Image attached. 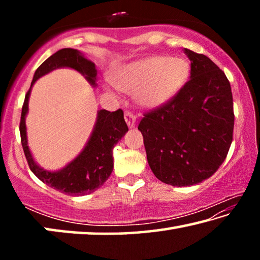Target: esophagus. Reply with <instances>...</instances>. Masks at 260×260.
<instances>
[{
  "label": "esophagus",
  "mask_w": 260,
  "mask_h": 260,
  "mask_svg": "<svg viewBox=\"0 0 260 260\" xmlns=\"http://www.w3.org/2000/svg\"><path fill=\"white\" fill-rule=\"evenodd\" d=\"M125 121H126V124H127V126L129 127V128H134L135 122H136V118L132 112H126L125 113Z\"/></svg>",
  "instance_id": "esophagus-1"
}]
</instances>
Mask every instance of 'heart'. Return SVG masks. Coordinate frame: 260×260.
<instances>
[{"label": "heart", "instance_id": "b5f03b06", "mask_svg": "<svg viewBox=\"0 0 260 260\" xmlns=\"http://www.w3.org/2000/svg\"><path fill=\"white\" fill-rule=\"evenodd\" d=\"M190 64L182 57L148 56L125 65L116 85L128 94H135L141 107L153 110L171 102L186 86Z\"/></svg>", "mask_w": 260, "mask_h": 260}]
</instances>
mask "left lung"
<instances>
[{"instance_id":"obj_1","label":"left lung","mask_w":260,"mask_h":260,"mask_svg":"<svg viewBox=\"0 0 260 260\" xmlns=\"http://www.w3.org/2000/svg\"><path fill=\"white\" fill-rule=\"evenodd\" d=\"M190 80L164 107L144 114L149 166L161 182L186 187L204 181L230 150L234 129L233 95L225 73L209 57L184 48Z\"/></svg>"}]
</instances>
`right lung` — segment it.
<instances>
[{
    "label": "right lung",
    "mask_w": 260,
    "mask_h": 260,
    "mask_svg": "<svg viewBox=\"0 0 260 260\" xmlns=\"http://www.w3.org/2000/svg\"><path fill=\"white\" fill-rule=\"evenodd\" d=\"M61 68L76 70L86 78L91 86H98V70L95 63L87 59L81 51L72 48H64L51 55L35 71L29 90L25 96L19 126L21 146L30 171L43 183L67 195L83 196L94 192L96 189L103 186L112 173L113 147L128 132V127L125 122L122 110L119 109L113 112L99 110L89 139L73 160L57 171H48L39 165L29 150L26 128L30 91L35 81L54 70Z\"/></svg>",
    "instance_id": "add662e5"
}]
</instances>
